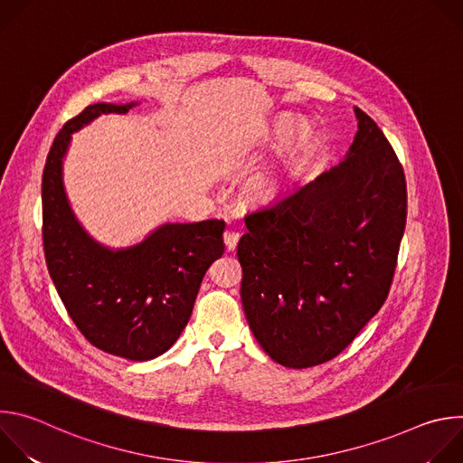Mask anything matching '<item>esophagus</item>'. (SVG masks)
I'll use <instances>...</instances> for the list:
<instances>
[{"label": "esophagus", "instance_id": "1", "mask_svg": "<svg viewBox=\"0 0 463 463\" xmlns=\"http://www.w3.org/2000/svg\"><path fill=\"white\" fill-rule=\"evenodd\" d=\"M238 240H240V234H238V232H234V231H225L223 241H225L227 250H234L236 245H238Z\"/></svg>", "mask_w": 463, "mask_h": 463}]
</instances>
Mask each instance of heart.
<instances>
[{"mask_svg":"<svg viewBox=\"0 0 463 463\" xmlns=\"http://www.w3.org/2000/svg\"><path fill=\"white\" fill-rule=\"evenodd\" d=\"M284 136V128H279L275 129V134L271 137V141H280ZM282 184H284V177L282 174H263V175H258L256 179H252V183L249 184L247 188V197L252 202V203H269L273 202L275 197L280 194L282 190Z\"/></svg>","mask_w":463,"mask_h":463,"instance_id":"heart-1","label":"heart"}]
</instances>
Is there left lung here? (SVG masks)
Returning a JSON list of instances; mask_svg holds the SVG:
<instances>
[{"mask_svg": "<svg viewBox=\"0 0 463 463\" xmlns=\"http://www.w3.org/2000/svg\"><path fill=\"white\" fill-rule=\"evenodd\" d=\"M345 159L245 216L241 304L275 363L309 368L339 355L388 297L407 222L403 168L359 108Z\"/></svg>", "mask_w": 463, "mask_h": 463, "instance_id": "1", "label": "left lung"}]
</instances>
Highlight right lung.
Masks as SVG:
<instances>
[{"instance_id":"1","label":"right lung","mask_w":463,"mask_h":463,"mask_svg":"<svg viewBox=\"0 0 463 463\" xmlns=\"http://www.w3.org/2000/svg\"><path fill=\"white\" fill-rule=\"evenodd\" d=\"M137 104H91L60 129L42 179L43 250L52 284L82 335L106 354L150 361L184 329L207 269L223 254L225 222H166L128 247L104 245L84 229L63 184L73 134L100 115Z\"/></svg>"}]
</instances>
